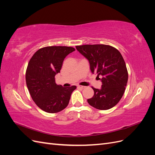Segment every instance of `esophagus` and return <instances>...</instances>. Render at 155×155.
<instances>
[{
  "instance_id": "34e87169",
  "label": "esophagus",
  "mask_w": 155,
  "mask_h": 155,
  "mask_svg": "<svg viewBox=\"0 0 155 155\" xmlns=\"http://www.w3.org/2000/svg\"><path fill=\"white\" fill-rule=\"evenodd\" d=\"M86 87L85 86H81V85H78V88H81V89H83L85 88Z\"/></svg>"
}]
</instances>
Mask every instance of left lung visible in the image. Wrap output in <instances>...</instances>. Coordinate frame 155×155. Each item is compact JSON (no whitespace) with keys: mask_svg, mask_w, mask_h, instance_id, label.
Wrapping results in <instances>:
<instances>
[{"mask_svg":"<svg viewBox=\"0 0 155 155\" xmlns=\"http://www.w3.org/2000/svg\"><path fill=\"white\" fill-rule=\"evenodd\" d=\"M76 48L88 60L92 73L102 82L101 89L92 87L94 94L87 100L89 105L99 110L111 109L122 97L127 84L128 72L122 55L110 45H85Z\"/></svg>","mask_w":155,"mask_h":155,"instance_id":"1","label":"left lung"}]
</instances>
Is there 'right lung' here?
<instances>
[{"label": "right lung", "instance_id": "right-lung-1", "mask_svg": "<svg viewBox=\"0 0 155 155\" xmlns=\"http://www.w3.org/2000/svg\"><path fill=\"white\" fill-rule=\"evenodd\" d=\"M74 50L70 46L43 47L33 55L28 64V89L35 104L46 112L56 113L65 109L76 88V86L65 88L55 81V76L60 72L64 58Z\"/></svg>", "mask_w": 155, "mask_h": 155}]
</instances>
